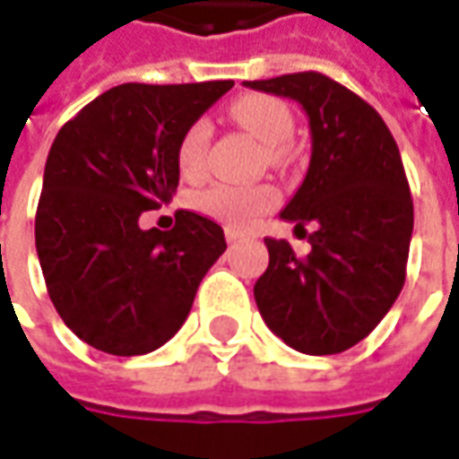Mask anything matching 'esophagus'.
<instances>
[{
	"label": "esophagus",
	"instance_id": "obj_1",
	"mask_svg": "<svg viewBox=\"0 0 459 459\" xmlns=\"http://www.w3.org/2000/svg\"><path fill=\"white\" fill-rule=\"evenodd\" d=\"M238 238H241V233H238V230L226 229V241H229V243H236V241H238Z\"/></svg>",
	"mask_w": 459,
	"mask_h": 459
}]
</instances>
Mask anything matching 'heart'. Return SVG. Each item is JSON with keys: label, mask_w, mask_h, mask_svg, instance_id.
I'll return each instance as SVG.
<instances>
[{"label": "heart", "mask_w": 459, "mask_h": 459, "mask_svg": "<svg viewBox=\"0 0 459 459\" xmlns=\"http://www.w3.org/2000/svg\"><path fill=\"white\" fill-rule=\"evenodd\" d=\"M230 117L246 127L254 138L273 148L271 158H279V148L294 135V117L281 100L269 95H241L230 102ZM211 140V123L198 117L183 130L176 148L178 170L186 178H198L205 170V151ZM279 205V193L269 186H229L213 183L190 195V208L223 223L230 230H251L261 218Z\"/></svg>", "instance_id": "1"}]
</instances>
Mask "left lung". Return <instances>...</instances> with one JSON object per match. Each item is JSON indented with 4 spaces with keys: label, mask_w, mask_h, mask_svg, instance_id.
Returning <instances> with one entry per match:
<instances>
[{
    "label": "left lung",
    "mask_w": 459,
    "mask_h": 459,
    "mask_svg": "<svg viewBox=\"0 0 459 459\" xmlns=\"http://www.w3.org/2000/svg\"><path fill=\"white\" fill-rule=\"evenodd\" d=\"M296 100L308 115L311 163L283 221L308 233L311 251L266 238L269 269L254 296L269 329L304 354L354 347L397 301L414 208L400 148L369 102L321 73L246 82Z\"/></svg>",
    "instance_id": "left-lung-1"
}]
</instances>
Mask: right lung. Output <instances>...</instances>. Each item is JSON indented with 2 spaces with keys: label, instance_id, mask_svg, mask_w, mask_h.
<instances>
[{
  "label": "right lung",
  "instance_id": "add662e5",
  "mask_svg": "<svg viewBox=\"0 0 459 459\" xmlns=\"http://www.w3.org/2000/svg\"><path fill=\"white\" fill-rule=\"evenodd\" d=\"M230 87L125 82L59 127L34 241L47 294L90 347L115 357L163 347L226 251L223 229L193 211H178L170 230H143L138 218L173 201L178 140Z\"/></svg>",
  "mask_w": 459,
  "mask_h": 459
}]
</instances>
